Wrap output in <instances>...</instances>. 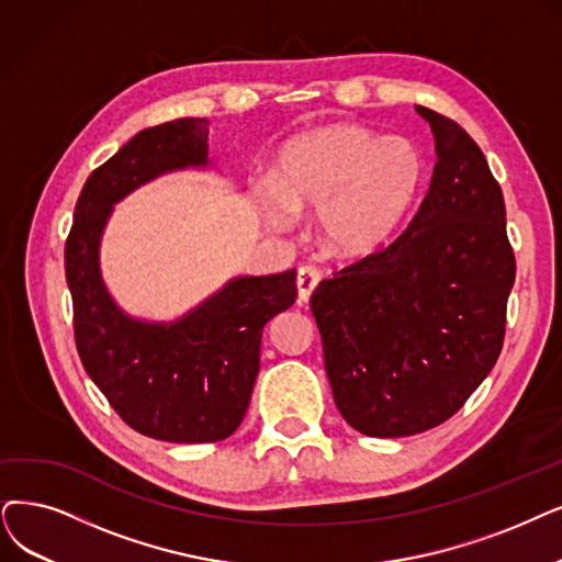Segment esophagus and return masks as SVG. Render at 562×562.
<instances>
[{
  "label": "esophagus",
  "instance_id": "1",
  "mask_svg": "<svg viewBox=\"0 0 562 562\" xmlns=\"http://www.w3.org/2000/svg\"><path fill=\"white\" fill-rule=\"evenodd\" d=\"M321 283V274L316 267H302L300 274H297V302L306 304L313 295V290L318 288Z\"/></svg>",
  "mask_w": 562,
  "mask_h": 562
}]
</instances>
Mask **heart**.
<instances>
[{
	"mask_svg": "<svg viewBox=\"0 0 562 562\" xmlns=\"http://www.w3.org/2000/svg\"><path fill=\"white\" fill-rule=\"evenodd\" d=\"M424 166L401 138L348 124H323L281 145L272 164V191L258 200L272 228L318 210L323 249L364 258L392 241L415 205Z\"/></svg>",
	"mask_w": 562,
	"mask_h": 562,
	"instance_id": "b5f03b06",
	"label": "heart"
}]
</instances>
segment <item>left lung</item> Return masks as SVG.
<instances>
[{
  "label": "left lung",
  "mask_w": 562,
  "mask_h": 562,
  "mask_svg": "<svg viewBox=\"0 0 562 562\" xmlns=\"http://www.w3.org/2000/svg\"><path fill=\"white\" fill-rule=\"evenodd\" d=\"M415 110L438 156L417 214L311 295L336 408L373 438L422 434L463 406L501 355L516 277L482 149L454 120Z\"/></svg>",
  "instance_id": "8db88e82"
}]
</instances>
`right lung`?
Listing matches in <instances>:
<instances>
[{
  "mask_svg": "<svg viewBox=\"0 0 562 562\" xmlns=\"http://www.w3.org/2000/svg\"><path fill=\"white\" fill-rule=\"evenodd\" d=\"M207 120L184 117L133 136L87 177L64 249L87 375L131 429L166 442L235 434L260 369L262 327L297 297L295 269L237 277L175 323L131 318L110 297L99 246L112 205L164 172L207 166Z\"/></svg>",
  "mask_w": 562,
  "mask_h": 562,
  "instance_id": "1",
  "label": "right lung"
}]
</instances>
